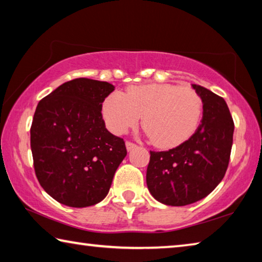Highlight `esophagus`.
Here are the masks:
<instances>
[{
    "label": "esophagus",
    "instance_id": "1",
    "mask_svg": "<svg viewBox=\"0 0 262 262\" xmlns=\"http://www.w3.org/2000/svg\"><path fill=\"white\" fill-rule=\"evenodd\" d=\"M135 147H136V144L133 143V142H130V141L126 142V148H127L128 151H130V150H133Z\"/></svg>",
    "mask_w": 262,
    "mask_h": 262
}]
</instances>
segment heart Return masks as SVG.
Wrapping results in <instances>:
<instances>
[{
    "label": "heart",
    "mask_w": 262,
    "mask_h": 262,
    "mask_svg": "<svg viewBox=\"0 0 262 262\" xmlns=\"http://www.w3.org/2000/svg\"><path fill=\"white\" fill-rule=\"evenodd\" d=\"M202 100L194 89L170 83L132 85L125 94L114 91L103 103V117L111 130L122 134L142 115L147 135L157 147L183 143L199 126Z\"/></svg>",
    "instance_id": "b5f03b06"
}]
</instances>
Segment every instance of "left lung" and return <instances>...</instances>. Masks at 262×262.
Masks as SVG:
<instances>
[{
  "label": "left lung",
  "mask_w": 262,
  "mask_h": 262,
  "mask_svg": "<svg viewBox=\"0 0 262 262\" xmlns=\"http://www.w3.org/2000/svg\"><path fill=\"white\" fill-rule=\"evenodd\" d=\"M192 86L203 103L194 134L167 151H150L149 192L166 206H187L206 198L227 172L234 125L225 100L208 89Z\"/></svg>",
  "instance_id": "1"
}]
</instances>
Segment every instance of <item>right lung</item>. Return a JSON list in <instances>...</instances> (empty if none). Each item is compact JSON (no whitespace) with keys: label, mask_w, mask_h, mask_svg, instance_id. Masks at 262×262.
Instances as JSON below:
<instances>
[{"label":"right lung","mask_w":262,"mask_h":262,"mask_svg":"<svg viewBox=\"0 0 262 262\" xmlns=\"http://www.w3.org/2000/svg\"><path fill=\"white\" fill-rule=\"evenodd\" d=\"M113 90L107 82L76 78L35 108L30 130L35 176L62 205L83 208L104 200L126 157L125 141L106 129L101 115Z\"/></svg>","instance_id":"add662e5"}]
</instances>
